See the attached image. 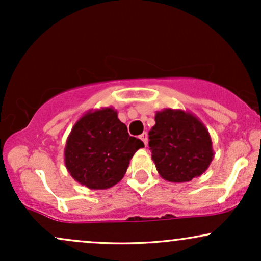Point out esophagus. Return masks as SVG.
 Segmentation results:
<instances>
[{
    "mask_svg": "<svg viewBox=\"0 0 261 261\" xmlns=\"http://www.w3.org/2000/svg\"><path fill=\"white\" fill-rule=\"evenodd\" d=\"M140 139L143 141L145 146H147V133H143L142 135H140Z\"/></svg>",
    "mask_w": 261,
    "mask_h": 261,
    "instance_id": "obj_1",
    "label": "esophagus"
}]
</instances>
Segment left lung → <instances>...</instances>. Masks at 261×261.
<instances>
[{"label": "left lung", "instance_id": "left-lung-1", "mask_svg": "<svg viewBox=\"0 0 261 261\" xmlns=\"http://www.w3.org/2000/svg\"><path fill=\"white\" fill-rule=\"evenodd\" d=\"M148 133V146L155 168L163 179L190 181L208 168L214 151L208 131L199 119L182 110L155 114Z\"/></svg>", "mask_w": 261, "mask_h": 261}]
</instances>
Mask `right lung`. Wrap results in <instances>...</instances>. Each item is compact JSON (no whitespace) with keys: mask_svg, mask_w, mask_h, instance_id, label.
Segmentation results:
<instances>
[{"mask_svg":"<svg viewBox=\"0 0 261 261\" xmlns=\"http://www.w3.org/2000/svg\"><path fill=\"white\" fill-rule=\"evenodd\" d=\"M143 146L128 135L112 108L89 112L76 122L66 142V168L87 188L108 189L121 180L135 152Z\"/></svg>","mask_w":261,"mask_h":261,"instance_id":"right-lung-1","label":"right lung"}]
</instances>
